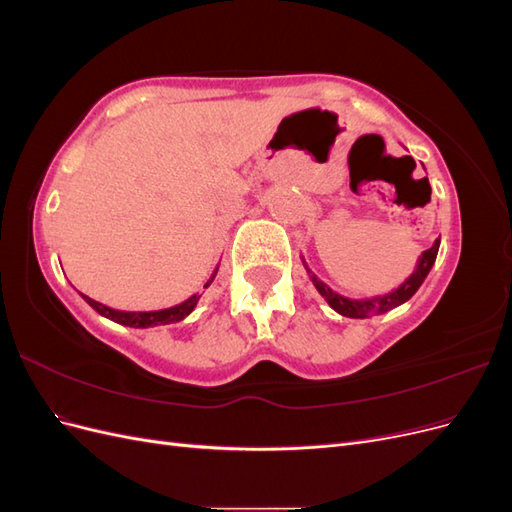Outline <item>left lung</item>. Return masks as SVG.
I'll return each mask as SVG.
<instances>
[{"instance_id": "8db88e82", "label": "left lung", "mask_w": 512, "mask_h": 512, "mask_svg": "<svg viewBox=\"0 0 512 512\" xmlns=\"http://www.w3.org/2000/svg\"><path fill=\"white\" fill-rule=\"evenodd\" d=\"M440 250V239L433 241V245L429 250H425L416 260V269L412 271V275L404 284H399L397 288H393L391 292L386 294H378V297H369V299H348L344 294L335 292L331 286L324 284L320 277H316V273L307 267V262L303 258V267L309 275V280L316 286V290L322 294L324 301H327L337 314H342L346 318H369V316H380L386 314L389 309L399 307L401 303H406L408 299H412V294L421 288V284L425 282V277L429 275L433 262H436Z\"/></svg>"}]
</instances>
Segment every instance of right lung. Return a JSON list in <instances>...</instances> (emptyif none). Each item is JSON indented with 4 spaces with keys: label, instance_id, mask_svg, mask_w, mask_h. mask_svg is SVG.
<instances>
[{
    "label": "right lung",
    "instance_id": "add662e5",
    "mask_svg": "<svg viewBox=\"0 0 512 512\" xmlns=\"http://www.w3.org/2000/svg\"><path fill=\"white\" fill-rule=\"evenodd\" d=\"M218 269H220V265L215 267V271L211 273V277L203 288L211 286V282L215 280V275H218ZM81 297L85 299V303L94 307L100 316H104L108 320L123 324V327H132V329H149V327H158V324H173V322L183 320L185 316H190L194 312L198 299H200V294H192V297L185 299L183 303L166 307V309H156V312H123V309H113V307L102 305L94 299H89L87 294H81Z\"/></svg>",
    "mask_w": 512,
    "mask_h": 512
}]
</instances>
